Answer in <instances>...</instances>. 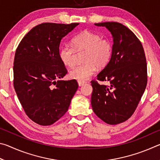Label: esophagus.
I'll return each mask as SVG.
<instances>
[{"mask_svg":"<svg viewBox=\"0 0 160 160\" xmlns=\"http://www.w3.org/2000/svg\"><path fill=\"white\" fill-rule=\"evenodd\" d=\"M78 85L81 87V86H83L84 85H85V82H84V81H78Z\"/></svg>","mask_w":160,"mask_h":160,"instance_id":"1","label":"esophagus"}]
</instances>
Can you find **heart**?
I'll return each instance as SVG.
<instances>
[{
  "label": "heart",
  "instance_id": "obj_1",
  "mask_svg": "<svg viewBox=\"0 0 160 160\" xmlns=\"http://www.w3.org/2000/svg\"><path fill=\"white\" fill-rule=\"evenodd\" d=\"M72 45L63 44L59 48L58 56L64 66L72 68L75 64V51H85L84 63L70 72L71 79L78 81L88 80L96 72L97 67L104 68L109 63L112 55V45L109 39L102 38L94 32L85 30L72 39Z\"/></svg>",
  "mask_w": 160,
  "mask_h": 160
}]
</instances>
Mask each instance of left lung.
<instances>
[{
  "mask_svg": "<svg viewBox=\"0 0 160 160\" xmlns=\"http://www.w3.org/2000/svg\"><path fill=\"white\" fill-rule=\"evenodd\" d=\"M105 27L113 37L109 63L92 80L91 104L94 113L111 125L124 122L134 113L147 85V63L141 42L131 30L115 22L96 23Z\"/></svg>",
  "mask_w": 160,
  "mask_h": 160,
  "instance_id": "left-lung-1",
  "label": "left lung"
}]
</instances>
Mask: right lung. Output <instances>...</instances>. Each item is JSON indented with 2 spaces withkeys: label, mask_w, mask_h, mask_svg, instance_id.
<instances>
[{
  "label": "right lung",
  "mask_w": 160,
  "mask_h": 160,
  "mask_svg": "<svg viewBox=\"0 0 160 160\" xmlns=\"http://www.w3.org/2000/svg\"><path fill=\"white\" fill-rule=\"evenodd\" d=\"M79 23L46 22L32 28L16 50L14 88L28 117L49 126L68 109L78 88L75 80H62L67 70L59 58L61 39Z\"/></svg>",
  "instance_id": "obj_1"
}]
</instances>
